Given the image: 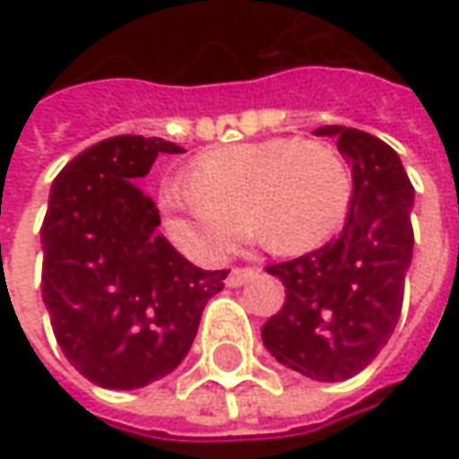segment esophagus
I'll list each match as a JSON object with an SVG mask.
<instances>
[{
	"mask_svg": "<svg viewBox=\"0 0 459 459\" xmlns=\"http://www.w3.org/2000/svg\"><path fill=\"white\" fill-rule=\"evenodd\" d=\"M255 273H257V268H232L224 283H227L230 289H238V286H242V283H247V281H250Z\"/></svg>",
	"mask_w": 459,
	"mask_h": 459,
	"instance_id": "1",
	"label": "esophagus"
}]
</instances>
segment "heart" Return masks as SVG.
Wrapping results in <instances>:
<instances>
[{
	"mask_svg": "<svg viewBox=\"0 0 459 459\" xmlns=\"http://www.w3.org/2000/svg\"><path fill=\"white\" fill-rule=\"evenodd\" d=\"M350 196V168L337 148L271 137L204 152L160 202L168 238L202 263H220L247 238L250 221L275 253L319 247L340 230Z\"/></svg>",
	"mask_w": 459,
	"mask_h": 459,
	"instance_id": "heart-1",
	"label": "heart"
}]
</instances>
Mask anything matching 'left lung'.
Instances as JSON below:
<instances>
[{"mask_svg":"<svg viewBox=\"0 0 459 459\" xmlns=\"http://www.w3.org/2000/svg\"><path fill=\"white\" fill-rule=\"evenodd\" d=\"M352 168L342 232L325 247L268 265L283 281L286 304L263 325L275 360L311 380L358 376L391 340L414 255V186L391 145L373 134L326 125Z\"/></svg>","mask_w":459,"mask_h":459,"instance_id":"1","label":"left lung"}]
</instances>
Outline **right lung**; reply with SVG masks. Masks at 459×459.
Listing matches in <instances>:
<instances>
[{
    "label": "right lung",
    "instance_id": "1",
    "mask_svg": "<svg viewBox=\"0 0 459 459\" xmlns=\"http://www.w3.org/2000/svg\"><path fill=\"white\" fill-rule=\"evenodd\" d=\"M184 148L117 134L79 152L50 188L43 301L63 355L83 378L133 391L173 373L194 344L206 301L227 271H202L160 232L134 178Z\"/></svg>",
    "mask_w": 459,
    "mask_h": 459
}]
</instances>
